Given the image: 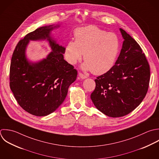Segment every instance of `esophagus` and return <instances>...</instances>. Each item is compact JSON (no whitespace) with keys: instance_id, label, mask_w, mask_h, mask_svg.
<instances>
[{"instance_id":"esophagus-1","label":"esophagus","mask_w":159,"mask_h":159,"mask_svg":"<svg viewBox=\"0 0 159 159\" xmlns=\"http://www.w3.org/2000/svg\"><path fill=\"white\" fill-rule=\"evenodd\" d=\"M79 76L81 79H85L87 78V75H84V74H83L82 73H80V72L79 74Z\"/></svg>"}]
</instances>
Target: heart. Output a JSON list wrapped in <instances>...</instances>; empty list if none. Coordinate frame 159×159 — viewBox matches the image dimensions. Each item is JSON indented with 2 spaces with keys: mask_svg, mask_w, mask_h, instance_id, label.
I'll use <instances>...</instances> for the list:
<instances>
[{
  "mask_svg": "<svg viewBox=\"0 0 159 159\" xmlns=\"http://www.w3.org/2000/svg\"><path fill=\"white\" fill-rule=\"evenodd\" d=\"M120 48V41L116 34L90 25L75 31V41L67 43L65 56L70 64H75L84 54L83 69L100 75L113 67Z\"/></svg>",
  "mask_w": 159,
  "mask_h": 159,
  "instance_id": "heart-1",
  "label": "heart"
}]
</instances>
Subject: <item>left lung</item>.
<instances>
[{
    "instance_id": "8db88e82",
    "label": "left lung",
    "mask_w": 159,
    "mask_h": 159,
    "mask_svg": "<svg viewBox=\"0 0 159 159\" xmlns=\"http://www.w3.org/2000/svg\"><path fill=\"white\" fill-rule=\"evenodd\" d=\"M122 49L113 67L95 80L90 98L95 107L110 117L125 116L133 111L146 95L150 66L139 44L124 30Z\"/></svg>"
}]
</instances>
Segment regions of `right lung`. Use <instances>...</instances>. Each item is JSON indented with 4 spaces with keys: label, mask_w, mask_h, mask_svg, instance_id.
<instances>
[{
    "label": "right lung",
    "mask_w": 159,
    "mask_h": 159,
    "mask_svg": "<svg viewBox=\"0 0 159 159\" xmlns=\"http://www.w3.org/2000/svg\"><path fill=\"white\" fill-rule=\"evenodd\" d=\"M59 26H42L29 33L18 43L12 54L10 89L19 105L34 116H47L56 110L64 101L69 87L77 78V70L64 59L66 48L50 36L51 31ZM46 39L52 51L39 62H29L25 55L29 41Z\"/></svg>",
    "instance_id": "1"
}]
</instances>
